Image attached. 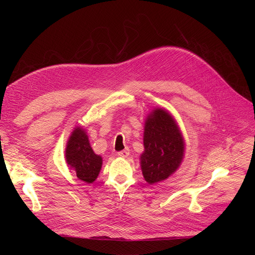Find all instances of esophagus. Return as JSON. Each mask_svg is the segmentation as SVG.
Returning <instances> with one entry per match:
<instances>
[{"label": "esophagus", "mask_w": 255, "mask_h": 255, "mask_svg": "<svg viewBox=\"0 0 255 255\" xmlns=\"http://www.w3.org/2000/svg\"><path fill=\"white\" fill-rule=\"evenodd\" d=\"M129 154H130L129 149H125V150H123V151H121V152L118 153V155H119L120 157H123V158H127V157L129 156Z\"/></svg>", "instance_id": "1"}]
</instances>
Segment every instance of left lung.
Returning a JSON list of instances; mask_svg holds the SVG:
<instances>
[{
  "label": "left lung",
  "instance_id": "left-lung-1",
  "mask_svg": "<svg viewBox=\"0 0 255 255\" xmlns=\"http://www.w3.org/2000/svg\"><path fill=\"white\" fill-rule=\"evenodd\" d=\"M140 168L146 183L162 182L173 175L185 157V139L172 115L156 107L144 120Z\"/></svg>",
  "mask_w": 255,
  "mask_h": 255
}]
</instances>
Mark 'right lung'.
<instances>
[{
    "mask_svg": "<svg viewBox=\"0 0 255 255\" xmlns=\"http://www.w3.org/2000/svg\"><path fill=\"white\" fill-rule=\"evenodd\" d=\"M67 165L73 169L76 177L83 182L92 184L102 167V157L94 153L85 128L76 126L68 138L65 149Z\"/></svg>",
    "mask_w": 255,
    "mask_h": 255,
    "instance_id": "1",
    "label": "right lung"
}]
</instances>
